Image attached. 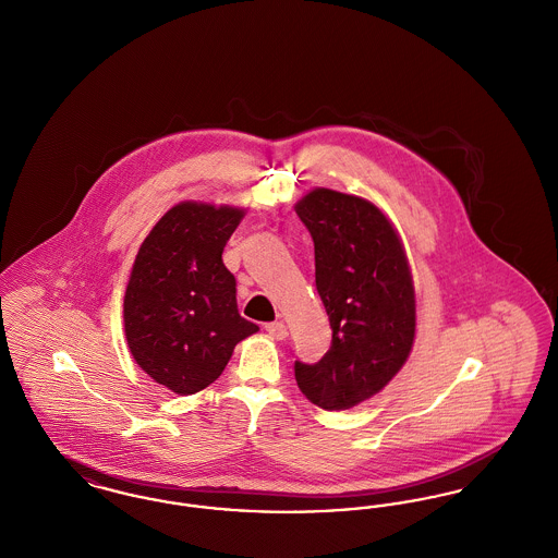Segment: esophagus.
I'll list each match as a JSON object with an SVG mask.
<instances>
[{
  "label": "esophagus",
  "instance_id": "esophagus-1",
  "mask_svg": "<svg viewBox=\"0 0 558 558\" xmlns=\"http://www.w3.org/2000/svg\"><path fill=\"white\" fill-rule=\"evenodd\" d=\"M266 330L278 341H284L289 337V330H287L284 322H269V324H266Z\"/></svg>",
  "mask_w": 558,
  "mask_h": 558
}]
</instances>
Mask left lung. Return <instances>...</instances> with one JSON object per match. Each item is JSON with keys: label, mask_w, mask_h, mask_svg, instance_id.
Masks as SVG:
<instances>
[{"label": "left lung", "mask_w": 558, "mask_h": 558, "mask_svg": "<svg viewBox=\"0 0 558 558\" xmlns=\"http://www.w3.org/2000/svg\"><path fill=\"white\" fill-rule=\"evenodd\" d=\"M294 211L314 240L316 289L330 319V349L316 364L294 360L303 396L349 410L378 393L414 343V287L398 234L372 203L318 187Z\"/></svg>", "instance_id": "1"}]
</instances>
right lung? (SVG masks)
<instances>
[{"mask_svg":"<svg viewBox=\"0 0 558 558\" xmlns=\"http://www.w3.org/2000/svg\"><path fill=\"white\" fill-rule=\"evenodd\" d=\"M242 211L182 203L142 242L125 291V335L137 366L173 393L209 387L242 339L259 330L236 307L221 253Z\"/></svg>","mask_w":558,"mask_h":558,"instance_id":"obj_1","label":"right lung"}]
</instances>
